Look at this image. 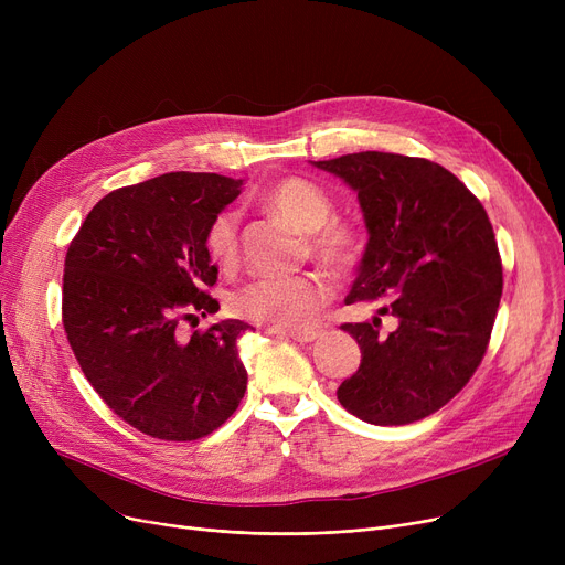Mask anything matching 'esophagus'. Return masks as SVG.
Instances as JSON below:
<instances>
[{"instance_id":"34e87169","label":"esophagus","mask_w":565,"mask_h":565,"mask_svg":"<svg viewBox=\"0 0 565 565\" xmlns=\"http://www.w3.org/2000/svg\"><path fill=\"white\" fill-rule=\"evenodd\" d=\"M286 339H292V341H298V343H311V341H316L322 332L320 330H305V332H281Z\"/></svg>"}]
</instances>
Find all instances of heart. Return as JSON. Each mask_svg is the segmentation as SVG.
Returning a JSON list of instances; mask_svg holds the SVG:
<instances>
[{
	"mask_svg": "<svg viewBox=\"0 0 565 565\" xmlns=\"http://www.w3.org/2000/svg\"><path fill=\"white\" fill-rule=\"evenodd\" d=\"M263 203L295 231L307 235L309 254L337 273H345L362 258V233L348 222L334 220V201L307 178L290 175L265 192ZM203 247L213 263L231 267L237 260V213L226 207L207 224ZM332 286L322 275L258 277L237 286L231 311L237 318L267 330L302 332L311 328L318 311L330 302Z\"/></svg>",
	"mask_w": 565,
	"mask_h": 565,
	"instance_id": "obj_1",
	"label": "heart"
}]
</instances>
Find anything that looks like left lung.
Wrapping results in <instances>:
<instances>
[{"label":"left lung","mask_w":565,"mask_h":565,"mask_svg":"<svg viewBox=\"0 0 565 565\" xmlns=\"http://www.w3.org/2000/svg\"><path fill=\"white\" fill-rule=\"evenodd\" d=\"M358 192L369 243L345 305L373 320L341 330L362 364L337 392L366 424L405 426L447 405L479 369L497 318L503 273L481 201L430 160L364 151L313 162ZM380 315L397 330H379Z\"/></svg>","instance_id":"1"}]
</instances>
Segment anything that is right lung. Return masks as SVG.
<instances>
[{
  "instance_id": "1",
  "label": "right lung",
  "mask_w": 565,
  "mask_h": 565,
  "mask_svg": "<svg viewBox=\"0 0 565 565\" xmlns=\"http://www.w3.org/2000/svg\"><path fill=\"white\" fill-rule=\"evenodd\" d=\"M220 173H162L114 190L86 215L64 265V330L86 380L107 407L143 435L192 441L241 405L247 371L222 320L178 334L181 320L215 313L207 288L217 265L203 247L207 224L241 194Z\"/></svg>"
}]
</instances>
